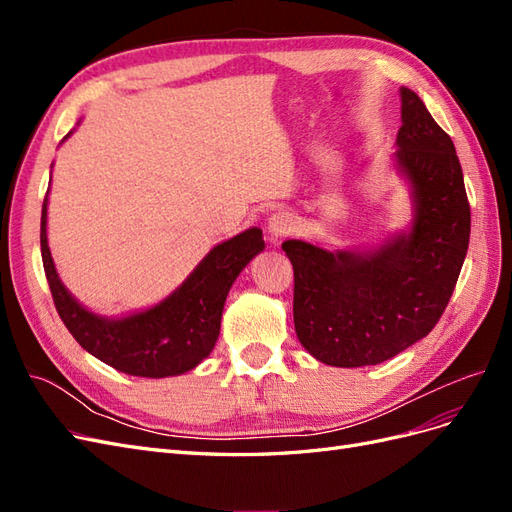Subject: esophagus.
Instances as JSON below:
<instances>
[{"instance_id": "34e87169", "label": "esophagus", "mask_w": 512, "mask_h": 512, "mask_svg": "<svg viewBox=\"0 0 512 512\" xmlns=\"http://www.w3.org/2000/svg\"><path fill=\"white\" fill-rule=\"evenodd\" d=\"M292 230H294V218H292V213H288V211L273 213L269 222H267V237H269L271 243L282 241L284 237L290 235Z\"/></svg>"}]
</instances>
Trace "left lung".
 <instances>
[{
  "label": "left lung",
  "instance_id": "1",
  "mask_svg": "<svg viewBox=\"0 0 512 512\" xmlns=\"http://www.w3.org/2000/svg\"><path fill=\"white\" fill-rule=\"evenodd\" d=\"M393 168L410 190L408 228L346 250L288 239L294 331L324 365L365 367L423 339L448 305L470 243V205L455 145L401 87Z\"/></svg>",
  "mask_w": 512,
  "mask_h": 512
}]
</instances>
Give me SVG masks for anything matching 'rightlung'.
Segmentation results:
<instances>
[{"mask_svg": "<svg viewBox=\"0 0 512 512\" xmlns=\"http://www.w3.org/2000/svg\"><path fill=\"white\" fill-rule=\"evenodd\" d=\"M72 132L64 136V141ZM49 192L40 220L42 265L59 318L76 342L102 363L138 378L181 376L203 363L218 342L230 286L250 260L265 250L262 230L252 226L211 247L183 284L160 303L111 318L91 312L59 280L46 239Z\"/></svg>", "mask_w": 512, "mask_h": 512, "instance_id": "1", "label": "right lung"}]
</instances>
